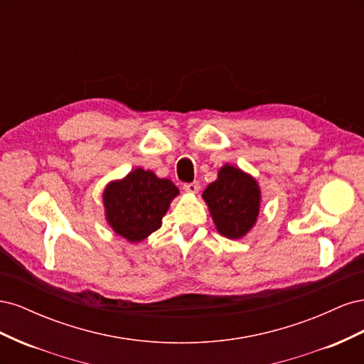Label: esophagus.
<instances>
[{
  "label": "esophagus",
  "instance_id": "1",
  "mask_svg": "<svg viewBox=\"0 0 364 364\" xmlns=\"http://www.w3.org/2000/svg\"><path fill=\"white\" fill-rule=\"evenodd\" d=\"M183 190L186 191V193H191V194H194V193H197L200 190V185H199V182H188V183H183Z\"/></svg>",
  "mask_w": 364,
  "mask_h": 364
}]
</instances>
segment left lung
I'll return each mask as SVG.
<instances>
[{"label":"left lung","mask_w":364,"mask_h":364,"mask_svg":"<svg viewBox=\"0 0 364 364\" xmlns=\"http://www.w3.org/2000/svg\"><path fill=\"white\" fill-rule=\"evenodd\" d=\"M218 232L228 238H241L255 225L259 213V188L249 174L225 165L218 179L203 191Z\"/></svg>","instance_id":"left-lung-1"}]
</instances>
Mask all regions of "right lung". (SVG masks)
Returning <instances> with one entry per match:
<instances>
[{
    "label": "right lung",
    "instance_id": "add662e5",
    "mask_svg": "<svg viewBox=\"0 0 364 364\" xmlns=\"http://www.w3.org/2000/svg\"><path fill=\"white\" fill-rule=\"evenodd\" d=\"M178 193L171 181L136 168L123 181L106 186L103 194L106 218L118 235L132 243L141 241L161 228L162 217Z\"/></svg>",
    "mask_w": 364,
    "mask_h": 364
}]
</instances>
